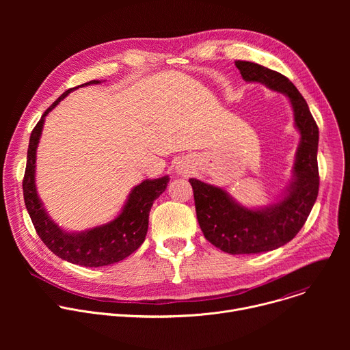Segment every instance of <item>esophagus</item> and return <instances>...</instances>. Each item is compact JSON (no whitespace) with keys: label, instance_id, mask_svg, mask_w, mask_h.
<instances>
[{"label":"esophagus","instance_id":"1","mask_svg":"<svg viewBox=\"0 0 350 350\" xmlns=\"http://www.w3.org/2000/svg\"><path fill=\"white\" fill-rule=\"evenodd\" d=\"M181 173H183V172H181Z\"/></svg>","mask_w":350,"mask_h":350}]
</instances>
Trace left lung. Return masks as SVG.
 <instances>
[{"instance_id":"obj_1","label":"left lung","mask_w":350,"mask_h":350,"mask_svg":"<svg viewBox=\"0 0 350 350\" xmlns=\"http://www.w3.org/2000/svg\"><path fill=\"white\" fill-rule=\"evenodd\" d=\"M235 66L245 81L262 83L289 99L295 127L301 134L292 178L281 199L258 209L238 204L220 187L196 178H189V183L199 227L211 243L231 255L262 254L289 242L312 212L320 184L319 127L305 98L285 76L247 61H237Z\"/></svg>"}]
</instances>
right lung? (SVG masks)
<instances>
[{"label": "right lung", "mask_w": 350, "mask_h": 350, "mask_svg": "<svg viewBox=\"0 0 350 350\" xmlns=\"http://www.w3.org/2000/svg\"><path fill=\"white\" fill-rule=\"evenodd\" d=\"M99 83H101L99 80H91L65 91L44 112L30 135L27 163L23 178L25 205L41 241L58 258L69 263L85 267L109 266L126 259L134 251H137L145 241L149 211H151L155 199L165 192L170 180L169 176L154 180H144L141 184L131 189L118 217L107 224L88 228L85 231H66L49 217L36 188V152L42 133L45 116L73 90Z\"/></svg>", "instance_id": "right-lung-1"}]
</instances>
